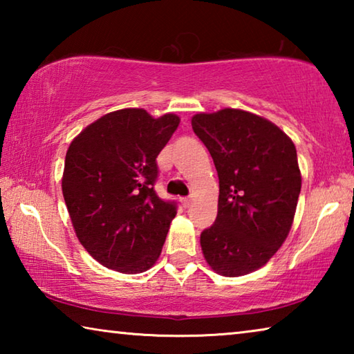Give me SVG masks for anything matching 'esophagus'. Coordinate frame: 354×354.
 <instances>
[{"instance_id":"esophagus-1","label":"esophagus","mask_w":354,"mask_h":354,"mask_svg":"<svg viewBox=\"0 0 354 354\" xmlns=\"http://www.w3.org/2000/svg\"><path fill=\"white\" fill-rule=\"evenodd\" d=\"M190 198H181V205L184 206V207H189L190 206Z\"/></svg>"}]
</instances>
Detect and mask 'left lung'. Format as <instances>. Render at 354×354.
<instances>
[{"label":"left lung","mask_w":354,"mask_h":354,"mask_svg":"<svg viewBox=\"0 0 354 354\" xmlns=\"http://www.w3.org/2000/svg\"><path fill=\"white\" fill-rule=\"evenodd\" d=\"M211 153L220 195L215 223L201 232V251L221 277H243L272 259L289 236L301 190L297 149L270 120L225 107L192 117Z\"/></svg>","instance_id":"8db88e82"}]
</instances>
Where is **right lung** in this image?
Wrapping results in <instances>:
<instances>
[{"mask_svg": "<svg viewBox=\"0 0 354 354\" xmlns=\"http://www.w3.org/2000/svg\"><path fill=\"white\" fill-rule=\"evenodd\" d=\"M176 113L153 117L127 107L84 128L67 149L62 194L77 241L101 266L136 274L159 259L173 203L156 195V158L179 127Z\"/></svg>", "mask_w": 354, "mask_h": 354, "instance_id": "add662e5", "label": "right lung"}]
</instances>
